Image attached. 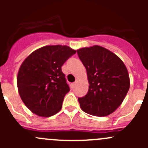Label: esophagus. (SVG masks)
Here are the masks:
<instances>
[{
  "mask_svg": "<svg viewBox=\"0 0 148 148\" xmlns=\"http://www.w3.org/2000/svg\"><path fill=\"white\" fill-rule=\"evenodd\" d=\"M77 80L75 82L71 84V86H72V87H74V86H76V84H77Z\"/></svg>",
  "mask_w": 148,
  "mask_h": 148,
  "instance_id": "1",
  "label": "esophagus"
}]
</instances>
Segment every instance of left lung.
Here are the masks:
<instances>
[{
    "label": "left lung",
    "mask_w": 148,
    "mask_h": 148,
    "mask_svg": "<svg viewBox=\"0 0 148 148\" xmlns=\"http://www.w3.org/2000/svg\"><path fill=\"white\" fill-rule=\"evenodd\" d=\"M77 53L89 84L87 94L78 99L80 107L97 117L112 114L121 105L130 86L126 66L115 53L100 46L81 48Z\"/></svg>",
    "instance_id": "obj_1"
}]
</instances>
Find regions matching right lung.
Segmentation results:
<instances>
[{
    "label": "right lung",
    "mask_w": 148,
    "mask_h": 148,
    "mask_svg": "<svg viewBox=\"0 0 148 148\" xmlns=\"http://www.w3.org/2000/svg\"><path fill=\"white\" fill-rule=\"evenodd\" d=\"M76 52L68 46H45L33 51L21 64L17 76L18 91L34 114L49 117L60 111L70 90L62 66Z\"/></svg>",
    "instance_id": "obj_1"
}]
</instances>
